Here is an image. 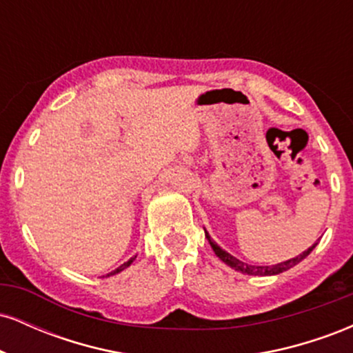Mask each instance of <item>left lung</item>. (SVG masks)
I'll list each match as a JSON object with an SVG mask.
<instances>
[{"mask_svg": "<svg viewBox=\"0 0 353 353\" xmlns=\"http://www.w3.org/2000/svg\"><path fill=\"white\" fill-rule=\"evenodd\" d=\"M205 237H208L209 244H210V247H212L214 252H216L217 257L221 259L224 264H228L229 267H232V269H236V270H239V272L247 274V275H277L281 272H285V270L292 269L294 265H297L299 262L303 261V259H305L307 255H309L315 247V244H314L312 247H309L307 250H303L301 255H297V257H294V259H289V261H285V262H281V264H275V265H249V264H245V262L239 261V259L234 257V255H230L229 252H225L222 247H219L216 242L210 239L209 232H205Z\"/></svg>", "mask_w": 353, "mask_h": 353, "instance_id": "8db88e82", "label": "left lung"}]
</instances>
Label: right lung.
Segmentation results:
<instances>
[{
  "mask_svg": "<svg viewBox=\"0 0 353 353\" xmlns=\"http://www.w3.org/2000/svg\"><path fill=\"white\" fill-rule=\"evenodd\" d=\"M134 259H136V255H134V257H131V259H129V261H128V262H124V264H123V265H119V267H117V269H116V270H112V272H109V274H106V277H111V275H114V274H119V272H121V270L128 269V267H129V265H131V264H132V262H134Z\"/></svg>",
  "mask_w": 353,
  "mask_h": 353,
  "instance_id": "obj_1",
  "label": "right lung"
}]
</instances>
